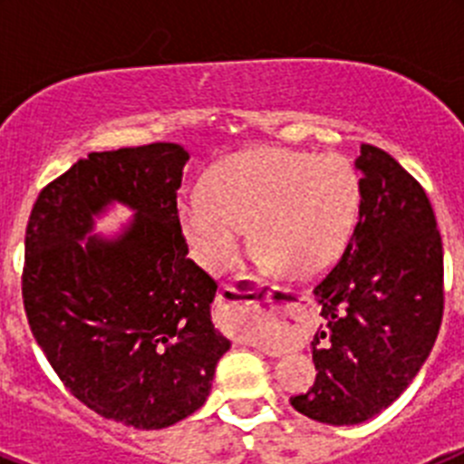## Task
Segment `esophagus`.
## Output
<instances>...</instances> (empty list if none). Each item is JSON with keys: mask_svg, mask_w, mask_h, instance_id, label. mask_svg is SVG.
Wrapping results in <instances>:
<instances>
[{"mask_svg": "<svg viewBox=\"0 0 464 464\" xmlns=\"http://www.w3.org/2000/svg\"><path fill=\"white\" fill-rule=\"evenodd\" d=\"M244 293H239L237 288H223L218 293V306L223 311H227V314H235V315H244V318H248V315L256 314L257 306L253 304V302H246ZM272 355H278V353H272Z\"/></svg>", "mask_w": 464, "mask_h": 464, "instance_id": "1", "label": "esophagus"}]
</instances>
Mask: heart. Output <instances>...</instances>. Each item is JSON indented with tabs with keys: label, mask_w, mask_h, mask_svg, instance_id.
Returning a JSON list of instances; mask_svg holds the SVG:
<instances>
[{
	"label": "heart",
	"mask_w": 464,
	"mask_h": 464,
	"mask_svg": "<svg viewBox=\"0 0 464 464\" xmlns=\"http://www.w3.org/2000/svg\"><path fill=\"white\" fill-rule=\"evenodd\" d=\"M358 207V174L342 155L262 146L220 160L204 195L181 199L179 223L192 257L208 272L227 267L248 225L262 262L309 278L342 256Z\"/></svg>",
	"instance_id": "1"
}]
</instances>
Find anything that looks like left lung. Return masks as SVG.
Returning <instances> with one entry per match:
<instances>
[{
	"label": "left lung",
	"instance_id": "left-lung-1",
	"mask_svg": "<svg viewBox=\"0 0 464 464\" xmlns=\"http://www.w3.org/2000/svg\"><path fill=\"white\" fill-rule=\"evenodd\" d=\"M360 211L342 257L314 288L325 325L318 374L290 404L311 420L358 425L391 407L428 360L444 315V248L420 183L362 143Z\"/></svg>",
	"mask_w": 464,
	"mask_h": 464
}]
</instances>
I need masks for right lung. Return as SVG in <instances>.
<instances>
[{
  "instance_id": "1",
  "label": "right lung",
  "mask_w": 464,
  "mask_h": 464,
  "mask_svg": "<svg viewBox=\"0 0 464 464\" xmlns=\"http://www.w3.org/2000/svg\"><path fill=\"white\" fill-rule=\"evenodd\" d=\"M188 160L179 143L90 153L39 192L24 232L36 343L76 400L137 430L195 413L229 351L211 323L218 285L186 257L176 192ZM113 201L135 218L118 237H89Z\"/></svg>"
}]
</instances>
